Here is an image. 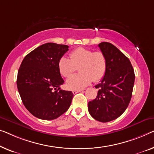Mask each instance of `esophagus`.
Listing matches in <instances>:
<instances>
[{"mask_svg": "<svg viewBox=\"0 0 154 154\" xmlns=\"http://www.w3.org/2000/svg\"><path fill=\"white\" fill-rule=\"evenodd\" d=\"M82 90H79V91H72V93L73 94H76V93H79V92H82Z\"/></svg>", "mask_w": 154, "mask_h": 154, "instance_id": "1", "label": "esophagus"}]
</instances>
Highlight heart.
Returning <instances> with one entry per match:
<instances>
[{
  "mask_svg": "<svg viewBox=\"0 0 154 154\" xmlns=\"http://www.w3.org/2000/svg\"><path fill=\"white\" fill-rule=\"evenodd\" d=\"M70 59L61 57L58 63V68L63 77H68L79 67V74L70 77L66 81V86L72 91L84 89L92 81L98 82L104 77L106 70V59L101 51L84 48H78L71 52Z\"/></svg>",
  "mask_w": 154,
  "mask_h": 154,
  "instance_id": "heart-1",
  "label": "heart"
}]
</instances>
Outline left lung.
Instances as JSON below:
<instances>
[{"instance_id":"left-lung-1","label":"left lung","mask_w":154,"mask_h":154,"mask_svg":"<svg viewBox=\"0 0 154 154\" xmlns=\"http://www.w3.org/2000/svg\"><path fill=\"white\" fill-rule=\"evenodd\" d=\"M98 46L106 59V70L95 100L88 102V109L95 120L108 122L119 118L131 99L135 81L134 70L129 59L115 45L108 42Z\"/></svg>"}]
</instances>
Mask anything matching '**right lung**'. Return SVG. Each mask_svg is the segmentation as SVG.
Returning a JSON list of instances; mask_svg holds the SVG:
<instances>
[{
  "mask_svg": "<svg viewBox=\"0 0 154 154\" xmlns=\"http://www.w3.org/2000/svg\"><path fill=\"white\" fill-rule=\"evenodd\" d=\"M68 50L66 45L47 43L27 54L17 75V88L24 106L36 118L54 120L69 109L73 97L63 91L58 68L59 59Z\"/></svg>",
  "mask_w": 154,
  "mask_h": 154,
  "instance_id": "obj_1",
  "label": "right lung"
}]
</instances>
